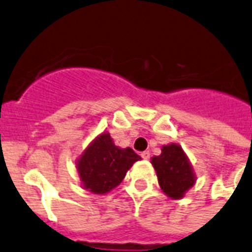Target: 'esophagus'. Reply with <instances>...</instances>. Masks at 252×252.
I'll return each mask as SVG.
<instances>
[{
    "instance_id": "esophagus-1",
    "label": "esophagus",
    "mask_w": 252,
    "mask_h": 252,
    "mask_svg": "<svg viewBox=\"0 0 252 252\" xmlns=\"http://www.w3.org/2000/svg\"><path fill=\"white\" fill-rule=\"evenodd\" d=\"M150 156H151V154H150V151H143V152H141V158H145V160H149Z\"/></svg>"
}]
</instances>
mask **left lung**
I'll use <instances>...</instances> for the list:
<instances>
[{
  "label": "left lung",
  "instance_id": "obj_1",
  "mask_svg": "<svg viewBox=\"0 0 252 252\" xmlns=\"http://www.w3.org/2000/svg\"><path fill=\"white\" fill-rule=\"evenodd\" d=\"M152 165L158 174V185L172 198L183 197L194 185V175L187 156L178 145L164 146L161 155L152 158Z\"/></svg>",
  "mask_w": 252,
  "mask_h": 252
}]
</instances>
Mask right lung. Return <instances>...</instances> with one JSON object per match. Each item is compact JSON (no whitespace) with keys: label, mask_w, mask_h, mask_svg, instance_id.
Wrapping results in <instances>:
<instances>
[{"label":"right lung","mask_w":252,"mask_h":252,"mask_svg":"<svg viewBox=\"0 0 252 252\" xmlns=\"http://www.w3.org/2000/svg\"><path fill=\"white\" fill-rule=\"evenodd\" d=\"M139 158L130 147H116L109 133L101 134L78 160L83 187L97 194L107 193L120 185L128 169Z\"/></svg>","instance_id":"obj_1"}]
</instances>
